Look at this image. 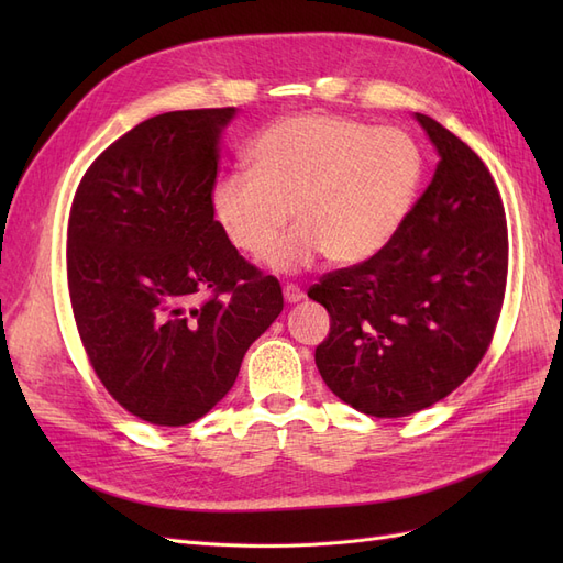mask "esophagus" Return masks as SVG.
Wrapping results in <instances>:
<instances>
[{
  "label": "esophagus",
  "instance_id": "obj_1",
  "mask_svg": "<svg viewBox=\"0 0 563 563\" xmlns=\"http://www.w3.org/2000/svg\"><path fill=\"white\" fill-rule=\"evenodd\" d=\"M284 298H286V302H298V300L305 298V291L298 284H286L284 286Z\"/></svg>",
  "mask_w": 563,
  "mask_h": 563
}]
</instances>
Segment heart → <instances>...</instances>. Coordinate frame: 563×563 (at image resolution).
Instances as JSON below:
<instances>
[{
	"label": "heart",
	"instance_id": "heart-1",
	"mask_svg": "<svg viewBox=\"0 0 563 563\" xmlns=\"http://www.w3.org/2000/svg\"><path fill=\"white\" fill-rule=\"evenodd\" d=\"M249 162L251 172L236 168L213 185L211 209L236 251L267 253L282 272L308 267L321 253L338 265L368 261L395 240L424 178L411 133L329 112L269 124ZM288 214L299 223L276 243Z\"/></svg>",
	"mask_w": 563,
	"mask_h": 563
}]
</instances>
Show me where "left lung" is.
<instances>
[{"instance_id": "8db88e82", "label": "left lung", "mask_w": 563, "mask_h": 563, "mask_svg": "<svg viewBox=\"0 0 563 563\" xmlns=\"http://www.w3.org/2000/svg\"><path fill=\"white\" fill-rule=\"evenodd\" d=\"M416 117L441 157L428 190L383 251L308 291L331 317L314 352L323 383L373 418L418 413L463 385L490 347L507 286L496 180L457 135Z\"/></svg>"}]
</instances>
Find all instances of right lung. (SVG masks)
<instances>
[{"label":"right lung","mask_w":563,"mask_h":563,"mask_svg":"<svg viewBox=\"0 0 563 563\" xmlns=\"http://www.w3.org/2000/svg\"><path fill=\"white\" fill-rule=\"evenodd\" d=\"M234 108L150 117L100 152L67 218V291L81 347L135 418L180 428L236 380L284 308L211 209L218 139Z\"/></svg>","instance_id":"add662e5"}]
</instances>
